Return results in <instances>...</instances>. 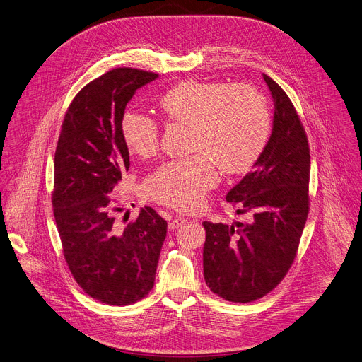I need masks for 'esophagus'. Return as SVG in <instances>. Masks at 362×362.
<instances>
[{
	"instance_id": "obj_1",
	"label": "esophagus",
	"mask_w": 362,
	"mask_h": 362,
	"mask_svg": "<svg viewBox=\"0 0 362 362\" xmlns=\"http://www.w3.org/2000/svg\"><path fill=\"white\" fill-rule=\"evenodd\" d=\"M185 222H187L185 218H174V219L168 223V228H170V229H177V228H180L181 225H184Z\"/></svg>"
}]
</instances>
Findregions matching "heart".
I'll list each match as a JSON object with an SVG mask.
<instances>
[{
  "instance_id": "b5f03b06",
  "label": "heart",
  "mask_w": 362,
  "mask_h": 362,
  "mask_svg": "<svg viewBox=\"0 0 362 362\" xmlns=\"http://www.w3.org/2000/svg\"><path fill=\"white\" fill-rule=\"evenodd\" d=\"M161 115L188 126V150L194 156L167 161L147 175L143 195L154 202L194 212L218 182L216 165L226 174L250 170L270 137V115L264 99L243 85L184 81L160 99ZM127 148L150 158L160 148L158 124L146 115L127 112L122 120Z\"/></svg>"
}]
</instances>
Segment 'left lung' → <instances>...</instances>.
Returning a JSON list of instances; mask_svg holds the SVG:
<instances>
[{
	"label": "left lung",
	"instance_id": "8db88e82",
	"mask_svg": "<svg viewBox=\"0 0 362 362\" xmlns=\"http://www.w3.org/2000/svg\"><path fill=\"white\" fill-rule=\"evenodd\" d=\"M274 116L267 146L226 195L250 223L204 222V277L219 297L250 303L272 291L297 255L307 221L310 148L301 120L286 92L267 75Z\"/></svg>",
	"mask_w": 362,
	"mask_h": 362
}]
</instances>
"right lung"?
Returning <instances> with one entry per match:
<instances>
[{"label":"right lung","mask_w":362,"mask_h":362,"mask_svg":"<svg viewBox=\"0 0 362 362\" xmlns=\"http://www.w3.org/2000/svg\"><path fill=\"white\" fill-rule=\"evenodd\" d=\"M157 76L116 68L88 83L66 110L55 151L52 205L65 260L83 291L110 305L148 294L167 236L165 219L150 206L123 228L112 194L130 167L126 106Z\"/></svg>","instance_id":"1"}]
</instances>
